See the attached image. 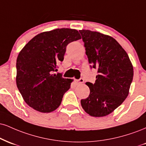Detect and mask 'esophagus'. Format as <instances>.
Here are the masks:
<instances>
[{"mask_svg": "<svg viewBox=\"0 0 146 146\" xmlns=\"http://www.w3.org/2000/svg\"><path fill=\"white\" fill-rule=\"evenodd\" d=\"M75 84H76V85H80L81 84H83L84 83V79L83 78H80V80H75Z\"/></svg>", "mask_w": 146, "mask_h": 146, "instance_id": "34e87169", "label": "esophagus"}]
</instances>
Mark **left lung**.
Here are the masks:
<instances>
[{
    "mask_svg": "<svg viewBox=\"0 0 146 146\" xmlns=\"http://www.w3.org/2000/svg\"><path fill=\"white\" fill-rule=\"evenodd\" d=\"M79 32L90 67L98 70L95 83H86L90 92L88 98L81 100V105L91 116H105L127 97L133 78L132 63L126 51L111 36L89 30Z\"/></svg>",
    "mask_w": 146,
    "mask_h": 146,
    "instance_id": "8db88e82",
    "label": "left lung"
}]
</instances>
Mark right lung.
<instances>
[{
	"label": "right lung",
	"instance_id": "1",
	"mask_svg": "<svg viewBox=\"0 0 146 146\" xmlns=\"http://www.w3.org/2000/svg\"><path fill=\"white\" fill-rule=\"evenodd\" d=\"M80 38L77 30L58 29L36 35L20 51L16 62V84L30 107L50 113L60 106L73 80L52 73L64 60L68 43Z\"/></svg>",
	"mask_w": 146,
	"mask_h": 146
}]
</instances>
